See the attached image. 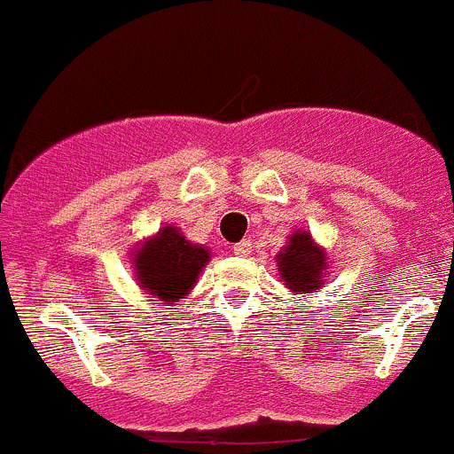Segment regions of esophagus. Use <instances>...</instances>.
I'll list each match as a JSON object with an SVG mask.
<instances>
[{
	"label": "esophagus",
	"instance_id": "1",
	"mask_svg": "<svg viewBox=\"0 0 454 454\" xmlns=\"http://www.w3.org/2000/svg\"><path fill=\"white\" fill-rule=\"evenodd\" d=\"M233 254L236 255H249L251 254V240H240V242H236V245H233Z\"/></svg>",
	"mask_w": 454,
	"mask_h": 454
}]
</instances>
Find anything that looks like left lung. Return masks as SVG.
<instances>
[{"label":"left lung","mask_w":454,"mask_h":454,"mask_svg":"<svg viewBox=\"0 0 454 454\" xmlns=\"http://www.w3.org/2000/svg\"><path fill=\"white\" fill-rule=\"evenodd\" d=\"M280 280L295 294H313L325 285L326 254L313 242L311 233L298 229L276 255Z\"/></svg>","instance_id":"1"}]
</instances>
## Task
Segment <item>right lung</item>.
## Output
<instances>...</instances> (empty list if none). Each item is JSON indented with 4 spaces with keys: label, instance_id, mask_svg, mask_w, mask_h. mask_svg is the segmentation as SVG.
I'll use <instances>...</instances> for the list:
<instances>
[{
    "label": "right lung",
    "instance_id": "1",
    "mask_svg": "<svg viewBox=\"0 0 454 454\" xmlns=\"http://www.w3.org/2000/svg\"><path fill=\"white\" fill-rule=\"evenodd\" d=\"M209 258V249L187 240L178 227L165 225L137 247L134 273L141 289L163 304H172L190 294Z\"/></svg>",
    "mask_w": 454,
    "mask_h": 454
}]
</instances>
